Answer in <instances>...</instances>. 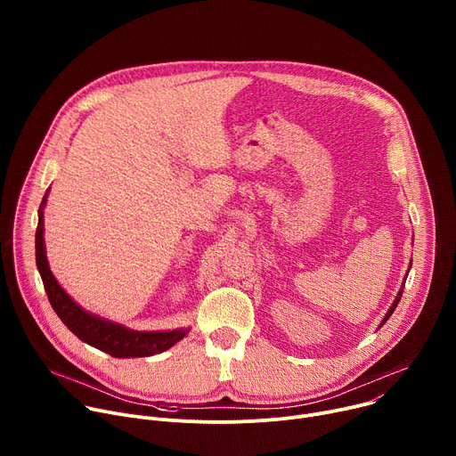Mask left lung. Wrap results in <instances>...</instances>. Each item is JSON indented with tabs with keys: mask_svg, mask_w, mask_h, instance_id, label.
Instances as JSON below:
<instances>
[{
	"mask_svg": "<svg viewBox=\"0 0 456 456\" xmlns=\"http://www.w3.org/2000/svg\"><path fill=\"white\" fill-rule=\"evenodd\" d=\"M410 267H411V265H410ZM406 278H408V276H406ZM403 290H404V283H403V287H401V290H399V294H397V296H395V301H394V303H392V306H389V310H387V312H386V315H384V317H382V321H380V324H384V322H386V321H387V317H389V315H392V314H394V310H395V308H397V305H399V301H401V296H403ZM379 329H380V327H379Z\"/></svg>",
	"mask_w": 456,
	"mask_h": 456,
	"instance_id": "1",
	"label": "left lung"
}]
</instances>
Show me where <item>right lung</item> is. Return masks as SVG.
Wrapping results in <instances>:
<instances>
[{
	"label": "right lung",
	"instance_id": "add662e5",
	"mask_svg": "<svg viewBox=\"0 0 456 456\" xmlns=\"http://www.w3.org/2000/svg\"><path fill=\"white\" fill-rule=\"evenodd\" d=\"M48 191L39 206V220L36 231V264L41 274L48 301L59 319L67 324L72 334H76L83 343L110 354L111 357L129 359V357H150L155 354H162L180 339H183L189 329H176V330H157V332H142L132 330L124 327L120 322L104 319L97 314L85 310L79 303H76L67 290H64L57 280L53 278L45 248V216L43 209L46 206Z\"/></svg>",
	"mask_w": 456,
	"mask_h": 456
}]
</instances>
